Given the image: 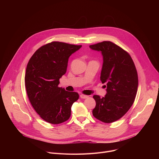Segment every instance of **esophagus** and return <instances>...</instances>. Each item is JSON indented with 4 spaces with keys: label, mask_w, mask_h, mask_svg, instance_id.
<instances>
[{
    "label": "esophagus",
    "mask_w": 159,
    "mask_h": 159,
    "mask_svg": "<svg viewBox=\"0 0 159 159\" xmlns=\"http://www.w3.org/2000/svg\"><path fill=\"white\" fill-rule=\"evenodd\" d=\"M80 97L81 98H87L88 97V95H83V94H80Z\"/></svg>",
    "instance_id": "34e87169"
}]
</instances>
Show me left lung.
Here are the masks:
<instances>
[{"mask_svg":"<svg viewBox=\"0 0 159 159\" xmlns=\"http://www.w3.org/2000/svg\"><path fill=\"white\" fill-rule=\"evenodd\" d=\"M89 48L102 55L101 80L107 86L105 97L93 96L96 106L93 115L103 122H113L126 114L134 102L139 82L135 66L127 52L110 41Z\"/></svg>","mask_w":159,"mask_h":159,"instance_id":"obj_1","label":"left lung"}]
</instances>
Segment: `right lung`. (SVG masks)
I'll return each mask as SVG.
<instances>
[{
	"instance_id": "1",
	"label": "right lung",
	"mask_w": 159,
	"mask_h": 159,
	"mask_svg": "<svg viewBox=\"0 0 159 159\" xmlns=\"http://www.w3.org/2000/svg\"><path fill=\"white\" fill-rule=\"evenodd\" d=\"M81 45L52 42L41 46L30 59L25 75V86L31 104L40 117L53 124L68 120L77 92L59 88V79L68 67V58Z\"/></svg>"
}]
</instances>
